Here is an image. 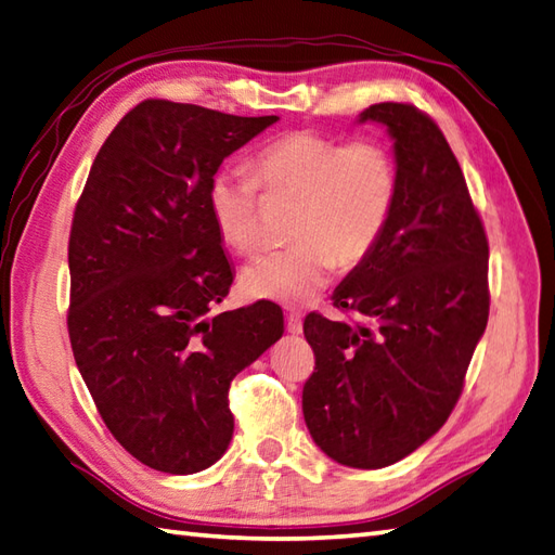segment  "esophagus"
<instances>
[{
  "label": "esophagus",
  "mask_w": 555,
  "mask_h": 555,
  "mask_svg": "<svg viewBox=\"0 0 555 555\" xmlns=\"http://www.w3.org/2000/svg\"><path fill=\"white\" fill-rule=\"evenodd\" d=\"M304 323H301V315L299 313H287V332L289 335H301Z\"/></svg>",
  "instance_id": "34e87169"
}]
</instances>
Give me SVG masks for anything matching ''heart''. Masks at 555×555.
I'll return each mask as SVG.
<instances>
[{
  "instance_id": "b5f03b06",
  "label": "heart",
  "mask_w": 555,
  "mask_h": 555,
  "mask_svg": "<svg viewBox=\"0 0 555 555\" xmlns=\"http://www.w3.org/2000/svg\"><path fill=\"white\" fill-rule=\"evenodd\" d=\"M261 188L299 199L289 249L258 256L242 270L251 299L299 306L327 285L332 270L353 268L385 237L397 208L399 168L379 140L344 142L311 130L268 142L244 168H220L208 180L206 204L218 237L251 254L261 246Z\"/></svg>"
}]
</instances>
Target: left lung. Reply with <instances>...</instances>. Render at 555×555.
<instances>
[{
  "mask_svg": "<svg viewBox=\"0 0 555 555\" xmlns=\"http://www.w3.org/2000/svg\"><path fill=\"white\" fill-rule=\"evenodd\" d=\"M359 120L391 134L397 208L373 254L332 294L361 323L304 320L315 367L301 405L332 461L375 470L423 447L461 397L489 318V242L433 118L413 104L382 102Z\"/></svg>",
  "mask_w": 555,
  "mask_h": 555,
  "instance_id": "obj_1",
  "label": "left lung"
}]
</instances>
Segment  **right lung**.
<instances>
[{
  "label": "right lung",
  "instance_id": "1",
  "mask_svg": "<svg viewBox=\"0 0 555 555\" xmlns=\"http://www.w3.org/2000/svg\"><path fill=\"white\" fill-rule=\"evenodd\" d=\"M275 120L144 100L76 204L70 349L108 433L154 470L192 475L225 453L230 382L285 332L273 301L211 315L232 268L206 204L223 158Z\"/></svg>",
  "mask_w": 555,
  "mask_h": 555
}]
</instances>
